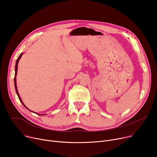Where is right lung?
Returning a JSON list of instances; mask_svg holds the SVG:
<instances>
[{
	"mask_svg": "<svg viewBox=\"0 0 157 157\" xmlns=\"http://www.w3.org/2000/svg\"><path fill=\"white\" fill-rule=\"evenodd\" d=\"M23 54L24 53H21L20 54V56H18V58H17V61H16V65H15V78H14V82H15V90H16V92H17V95H18V98H19V100H20V101L21 102V103H22V105L27 108L28 109V110H29V111H31V112H33V111H31V110H30L29 108H28L26 107V106L24 104V103L22 102V99H21V98L20 97V95H19V94H18V90H17V79H16V77H17V69H18V62H19V60H20V59L21 58V57H22V56L23 55ZM34 113H35L36 114H38V115H46V114H40V113H36V112H34Z\"/></svg>",
	"mask_w": 157,
	"mask_h": 157,
	"instance_id": "right-lung-1",
	"label": "right lung"
}]
</instances>
